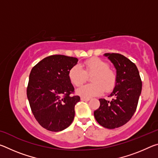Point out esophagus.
Here are the masks:
<instances>
[{"label": "esophagus", "instance_id": "34e87169", "mask_svg": "<svg viewBox=\"0 0 158 158\" xmlns=\"http://www.w3.org/2000/svg\"><path fill=\"white\" fill-rule=\"evenodd\" d=\"M81 101H89L90 100V99L89 98H83V97H81Z\"/></svg>", "mask_w": 158, "mask_h": 158}]
</instances>
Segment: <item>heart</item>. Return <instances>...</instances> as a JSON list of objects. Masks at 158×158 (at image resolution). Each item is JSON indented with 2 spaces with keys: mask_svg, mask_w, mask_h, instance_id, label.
I'll return each instance as SVG.
<instances>
[{
  "mask_svg": "<svg viewBox=\"0 0 158 158\" xmlns=\"http://www.w3.org/2000/svg\"><path fill=\"white\" fill-rule=\"evenodd\" d=\"M91 84L82 85L77 92L83 98H90L102 95L104 90L110 92L116 84V74L109 69L106 61L99 58H92L82 64V68L75 65L69 69L68 76L72 84L80 86L86 81L88 76L91 75Z\"/></svg>",
  "mask_w": 158,
  "mask_h": 158,
  "instance_id": "b5f03b06",
  "label": "heart"
}]
</instances>
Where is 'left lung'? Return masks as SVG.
Wrapping results in <instances>:
<instances>
[{
	"mask_svg": "<svg viewBox=\"0 0 158 158\" xmlns=\"http://www.w3.org/2000/svg\"><path fill=\"white\" fill-rule=\"evenodd\" d=\"M116 69V84L110 94L111 102L100 99V106L94 111L99 124L108 129L119 127L130 121L137 109L142 82L137 66L123 55L105 53Z\"/></svg>",
	"mask_w": 158,
	"mask_h": 158,
	"instance_id": "left-lung-1",
	"label": "left lung"
}]
</instances>
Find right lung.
<instances>
[{
	"label": "right lung",
	"mask_w": 158,
	"mask_h": 158,
	"mask_svg": "<svg viewBox=\"0 0 158 158\" xmlns=\"http://www.w3.org/2000/svg\"><path fill=\"white\" fill-rule=\"evenodd\" d=\"M78 59L64 55L44 58L32 68L27 87V98L34 117L39 124L52 132L69 127L74 118L78 95L68 73Z\"/></svg>",
	"instance_id": "right-lung-1"
}]
</instances>
